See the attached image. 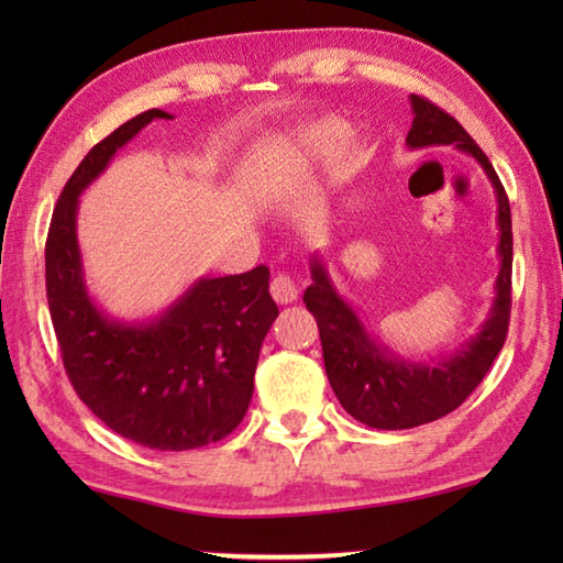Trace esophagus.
<instances>
[{"instance_id": "obj_1", "label": "esophagus", "mask_w": 563, "mask_h": 563, "mask_svg": "<svg viewBox=\"0 0 563 563\" xmlns=\"http://www.w3.org/2000/svg\"><path fill=\"white\" fill-rule=\"evenodd\" d=\"M271 292H273L275 302H280V305H288V302L298 300V285H295L290 275H283V273L275 275V278H273Z\"/></svg>"}]
</instances>
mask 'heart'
Returning a JSON list of instances; mask_svg holds the SVG:
<instances>
[{
    "instance_id": "heart-1",
    "label": "heart",
    "mask_w": 563,
    "mask_h": 563,
    "mask_svg": "<svg viewBox=\"0 0 563 563\" xmlns=\"http://www.w3.org/2000/svg\"><path fill=\"white\" fill-rule=\"evenodd\" d=\"M332 129H322V131H316L312 133V136H308V144H320V141H325V139H332Z\"/></svg>"
}]
</instances>
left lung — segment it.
Returning <instances> with one entry per match:
<instances>
[{
  "label": "left lung",
  "instance_id": "left-lung-1",
  "mask_svg": "<svg viewBox=\"0 0 563 563\" xmlns=\"http://www.w3.org/2000/svg\"><path fill=\"white\" fill-rule=\"evenodd\" d=\"M409 101L415 111L412 129L407 133L409 148L454 144L464 154H472L487 170L499 203L501 268L494 285L497 298L476 338L456 350L452 357L437 365H422V362L397 357L395 352L369 338L355 310L332 288L325 263L312 255V285L305 290L302 302L318 320L330 387L352 417L375 430H409V427L434 422L460 407L497 360L507 340L511 312V211L507 190L489 158L474 144L460 121L424 97L412 93Z\"/></svg>",
  "mask_w": 563,
  "mask_h": 563
}]
</instances>
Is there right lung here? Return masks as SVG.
I'll use <instances>...</instances> for the list:
<instances>
[{
    "instance_id": "add662e5",
    "label": "right lung",
    "mask_w": 563,
    "mask_h": 563,
    "mask_svg": "<svg viewBox=\"0 0 563 563\" xmlns=\"http://www.w3.org/2000/svg\"><path fill=\"white\" fill-rule=\"evenodd\" d=\"M154 119L170 113L148 109L121 123L66 180L46 235V300L81 402L131 442L184 452L223 440L241 424L278 305L265 265L198 280L151 322L126 325L93 305L76 241L79 194Z\"/></svg>"
}]
</instances>
